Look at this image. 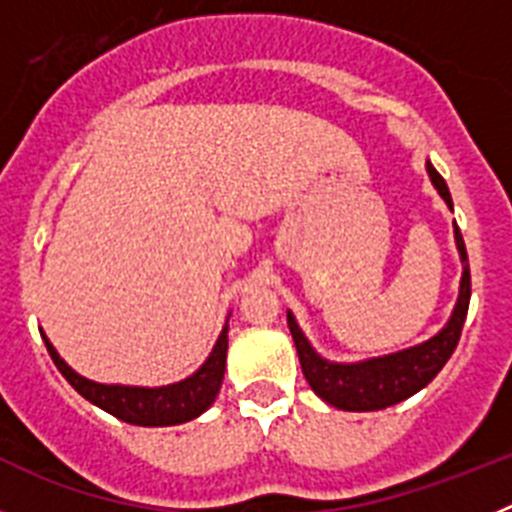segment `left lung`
I'll use <instances>...</instances> for the list:
<instances>
[{"label": "left lung", "mask_w": 512, "mask_h": 512, "mask_svg": "<svg viewBox=\"0 0 512 512\" xmlns=\"http://www.w3.org/2000/svg\"><path fill=\"white\" fill-rule=\"evenodd\" d=\"M425 171L431 176V184L436 192L441 194V200L446 202L449 210H454L451 202V192L443 182V176L433 169L431 161H425ZM454 241L456 251L461 259V282H459V297L451 310L449 323L438 330L436 336L428 341L418 343V346L402 348L395 354L374 356V359L364 361H330L312 348L302 328L297 325L295 315L287 310L289 333L295 338L297 356H300L302 374L310 382L312 392L325 400L328 405L338 410H348V413H369V410H384L397 402L408 400L415 392H420L425 384H431L433 377L443 369V364L451 359L456 343H459L461 328L467 320L469 297H472V277H469V259L467 248H464V238H461L459 228L454 223Z\"/></svg>", "instance_id": "obj_1"}]
</instances>
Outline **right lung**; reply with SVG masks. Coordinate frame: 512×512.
Instances as JSON below:
<instances>
[{
  "label": "right lung",
  "instance_id": "obj_1",
  "mask_svg": "<svg viewBox=\"0 0 512 512\" xmlns=\"http://www.w3.org/2000/svg\"><path fill=\"white\" fill-rule=\"evenodd\" d=\"M45 348L51 354L53 364L58 366V372L66 377V382L79 392L84 400L102 408L104 413L115 415V418L125 420L130 425H146V428H164V425H179L189 423V420L200 418L212 402H215L217 392L223 387L225 377V359H228V323L223 325L220 336H217L215 346H212L210 356L205 364L187 379L174 384H164V387H133V384H102L94 379L81 377L74 372L61 354L56 351L48 336L40 330Z\"/></svg>",
  "mask_w": 512,
  "mask_h": 512
}]
</instances>
